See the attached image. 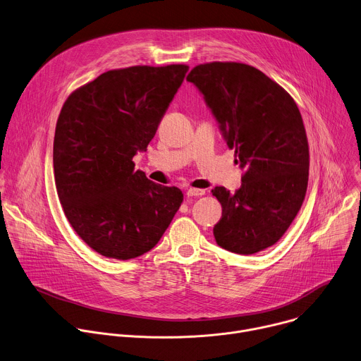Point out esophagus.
<instances>
[{"label": "esophagus", "instance_id": "obj_1", "mask_svg": "<svg viewBox=\"0 0 361 361\" xmlns=\"http://www.w3.org/2000/svg\"><path fill=\"white\" fill-rule=\"evenodd\" d=\"M186 195H188V196H202V195H204V189L189 188V189L186 190Z\"/></svg>", "mask_w": 361, "mask_h": 361}]
</instances>
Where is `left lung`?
I'll return each mask as SVG.
<instances>
[{
    "instance_id": "1",
    "label": "left lung",
    "mask_w": 361,
    "mask_h": 361,
    "mask_svg": "<svg viewBox=\"0 0 361 361\" xmlns=\"http://www.w3.org/2000/svg\"><path fill=\"white\" fill-rule=\"evenodd\" d=\"M186 81L203 95L245 171L235 193L212 189L222 204L216 243L239 255L264 250L289 229L306 196L309 143L300 111L279 84L246 63H202Z\"/></svg>"
}]
</instances>
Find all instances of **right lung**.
Returning <instances> with one entry per match:
<instances>
[{
    "label": "right lung",
    "instance_id": "1",
    "mask_svg": "<svg viewBox=\"0 0 361 361\" xmlns=\"http://www.w3.org/2000/svg\"><path fill=\"white\" fill-rule=\"evenodd\" d=\"M189 66L137 65L101 74L72 92L56 121L54 175L59 202L78 236L105 257L149 252L183 193L135 171Z\"/></svg>",
    "mask_w": 361,
    "mask_h": 361
}]
</instances>
